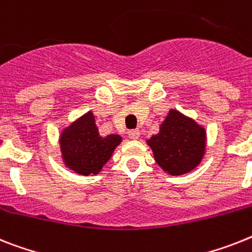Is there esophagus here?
<instances>
[{
    "label": "esophagus",
    "instance_id": "34e87169",
    "mask_svg": "<svg viewBox=\"0 0 252 252\" xmlns=\"http://www.w3.org/2000/svg\"><path fill=\"white\" fill-rule=\"evenodd\" d=\"M128 136H130L131 139L136 140V139H139V136H140V131H139L138 128H132V130L128 131Z\"/></svg>",
    "mask_w": 252,
    "mask_h": 252
}]
</instances>
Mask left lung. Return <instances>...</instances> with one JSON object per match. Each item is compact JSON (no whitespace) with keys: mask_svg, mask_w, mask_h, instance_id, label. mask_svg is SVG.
I'll return each instance as SVG.
<instances>
[{"mask_svg":"<svg viewBox=\"0 0 252 252\" xmlns=\"http://www.w3.org/2000/svg\"><path fill=\"white\" fill-rule=\"evenodd\" d=\"M156 162L171 175H183L197 167L206 147L205 128L171 109L159 127V132L148 140Z\"/></svg>","mask_w":252,"mask_h":252,"instance_id":"left-lung-1","label":"left lung"}]
</instances>
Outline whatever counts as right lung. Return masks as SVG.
Returning <instances> with one entry per match:
<instances>
[{"instance_id": "add662e5", "label": "right lung", "mask_w": 252, "mask_h": 252, "mask_svg": "<svg viewBox=\"0 0 252 252\" xmlns=\"http://www.w3.org/2000/svg\"><path fill=\"white\" fill-rule=\"evenodd\" d=\"M121 140L120 135L101 136L93 113L89 112L62 132L60 149L68 167L81 175H95Z\"/></svg>"}]
</instances>
